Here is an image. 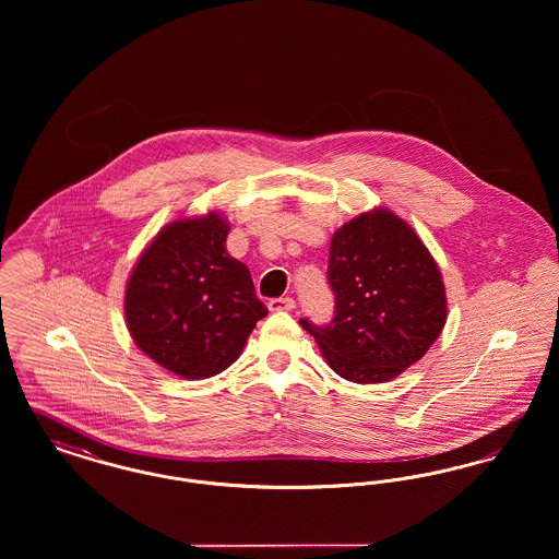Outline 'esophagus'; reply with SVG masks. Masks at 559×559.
I'll return each mask as SVG.
<instances>
[{
    "instance_id": "esophagus-1",
    "label": "esophagus",
    "mask_w": 559,
    "mask_h": 559,
    "mask_svg": "<svg viewBox=\"0 0 559 559\" xmlns=\"http://www.w3.org/2000/svg\"><path fill=\"white\" fill-rule=\"evenodd\" d=\"M270 312H292L295 308V299L293 297H274L267 301Z\"/></svg>"
}]
</instances>
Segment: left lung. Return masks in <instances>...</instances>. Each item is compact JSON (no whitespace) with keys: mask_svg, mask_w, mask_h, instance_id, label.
<instances>
[{"mask_svg":"<svg viewBox=\"0 0 559 559\" xmlns=\"http://www.w3.org/2000/svg\"><path fill=\"white\" fill-rule=\"evenodd\" d=\"M335 317L299 324L329 367L354 383H383L424 358L447 322V293L431 253L388 210L344 224L329 249Z\"/></svg>","mask_w":559,"mask_h":559,"instance_id":"obj_1","label":"left lung"}]
</instances>
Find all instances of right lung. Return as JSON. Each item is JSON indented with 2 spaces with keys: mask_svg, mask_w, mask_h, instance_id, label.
Wrapping results in <instances>:
<instances>
[{
  "mask_svg": "<svg viewBox=\"0 0 559 559\" xmlns=\"http://www.w3.org/2000/svg\"><path fill=\"white\" fill-rule=\"evenodd\" d=\"M219 213L167 224L144 249L126 289L135 346L182 379L226 371L267 308L249 267L226 251Z\"/></svg>",
  "mask_w": 559,
  "mask_h": 559,
  "instance_id": "obj_1",
  "label": "right lung"
}]
</instances>
